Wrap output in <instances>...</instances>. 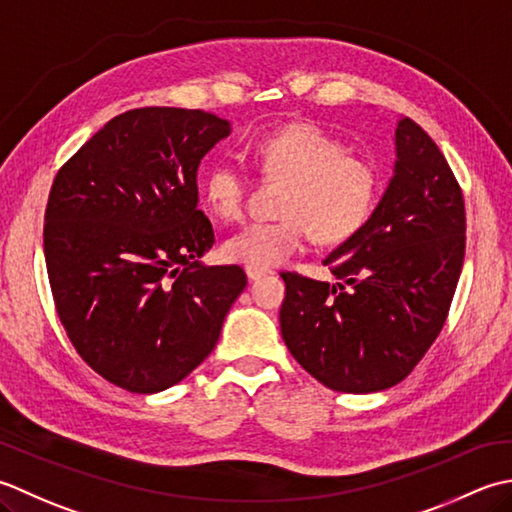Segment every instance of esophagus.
<instances>
[{
    "label": "esophagus",
    "mask_w": 512,
    "mask_h": 512,
    "mask_svg": "<svg viewBox=\"0 0 512 512\" xmlns=\"http://www.w3.org/2000/svg\"><path fill=\"white\" fill-rule=\"evenodd\" d=\"M245 274H247L249 280H258V278L267 276L269 271H267V269H258V267H245Z\"/></svg>",
    "instance_id": "obj_1"
}]
</instances>
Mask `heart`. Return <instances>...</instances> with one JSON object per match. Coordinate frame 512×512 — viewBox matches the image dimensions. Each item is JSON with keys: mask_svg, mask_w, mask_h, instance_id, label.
I'll return each mask as SVG.
<instances>
[{"mask_svg": "<svg viewBox=\"0 0 512 512\" xmlns=\"http://www.w3.org/2000/svg\"><path fill=\"white\" fill-rule=\"evenodd\" d=\"M258 172L285 181L278 214L269 223H249L232 234L223 254L232 263L269 269L285 263L314 234L318 243L349 241L367 225L378 198V174L362 156L318 125L291 123L252 145ZM205 203L221 221L245 212L247 179L232 161H216L203 181Z\"/></svg>", "mask_w": 512, "mask_h": 512, "instance_id": "heart-1", "label": "heart"}]
</instances>
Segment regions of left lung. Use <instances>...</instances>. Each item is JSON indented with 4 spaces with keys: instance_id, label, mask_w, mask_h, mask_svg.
I'll use <instances>...</instances> for the list:
<instances>
[{
    "instance_id": "obj_1",
    "label": "left lung",
    "mask_w": 512,
    "mask_h": 512,
    "mask_svg": "<svg viewBox=\"0 0 512 512\" xmlns=\"http://www.w3.org/2000/svg\"><path fill=\"white\" fill-rule=\"evenodd\" d=\"M395 156L367 225L322 260L336 283L280 274L287 349L340 393L384 391L413 371L444 327L464 263V196L444 154L402 117Z\"/></svg>"
}]
</instances>
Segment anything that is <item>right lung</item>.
I'll return each mask as SVG.
<instances>
[{
	"mask_svg": "<svg viewBox=\"0 0 512 512\" xmlns=\"http://www.w3.org/2000/svg\"><path fill=\"white\" fill-rule=\"evenodd\" d=\"M229 132L203 110H128L52 181L44 254L59 320L88 367L130 393L190 375L247 285L238 265L201 263L214 227L196 172Z\"/></svg>",
	"mask_w": 512,
	"mask_h": 512,
	"instance_id": "obj_1",
	"label": "right lung"
}]
</instances>
